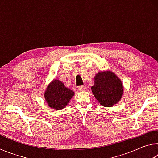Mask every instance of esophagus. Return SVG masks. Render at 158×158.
<instances>
[{
	"mask_svg": "<svg viewBox=\"0 0 158 158\" xmlns=\"http://www.w3.org/2000/svg\"><path fill=\"white\" fill-rule=\"evenodd\" d=\"M78 89L79 90H80V91H84V90H87V86L85 85H81V86H79Z\"/></svg>",
	"mask_w": 158,
	"mask_h": 158,
	"instance_id": "esophagus-1",
	"label": "esophagus"
}]
</instances>
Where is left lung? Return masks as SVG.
<instances>
[{
	"mask_svg": "<svg viewBox=\"0 0 158 158\" xmlns=\"http://www.w3.org/2000/svg\"><path fill=\"white\" fill-rule=\"evenodd\" d=\"M94 80L91 90L102 106L110 107L121 100L123 94V85L121 80L113 72H99Z\"/></svg>",
	"mask_w": 158,
	"mask_h": 158,
	"instance_id": "left-lung-1",
	"label": "left lung"
}]
</instances>
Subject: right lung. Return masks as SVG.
Masks as SVG:
<instances>
[{
  "label": "right lung",
  "instance_id": "obj_1",
  "mask_svg": "<svg viewBox=\"0 0 158 158\" xmlns=\"http://www.w3.org/2000/svg\"><path fill=\"white\" fill-rule=\"evenodd\" d=\"M74 93L64 85L60 80L54 79L47 85L44 96L49 107L60 110L65 108Z\"/></svg>",
  "mask_w": 158,
  "mask_h": 158
}]
</instances>
